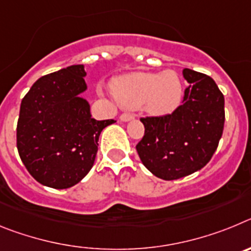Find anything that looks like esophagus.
I'll return each instance as SVG.
<instances>
[{
	"label": "esophagus",
	"instance_id": "34e87169",
	"mask_svg": "<svg viewBox=\"0 0 251 251\" xmlns=\"http://www.w3.org/2000/svg\"><path fill=\"white\" fill-rule=\"evenodd\" d=\"M119 118H121V121H123V122H128V121H132V119H134V115L130 114V113H123V114H122Z\"/></svg>",
	"mask_w": 251,
	"mask_h": 251
}]
</instances>
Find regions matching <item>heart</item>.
<instances>
[{"label":"heart","instance_id":"heart-1","mask_svg":"<svg viewBox=\"0 0 251 251\" xmlns=\"http://www.w3.org/2000/svg\"><path fill=\"white\" fill-rule=\"evenodd\" d=\"M117 100L127 108H143L151 114H168L181 104L183 85L174 70L163 73H133L112 83Z\"/></svg>","mask_w":251,"mask_h":251}]
</instances>
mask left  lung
Returning <instances> with one entry per match:
<instances>
[{
  "instance_id": "8db88e82",
  "label": "left lung",
  "mask_w": 251,
  "mask_h": 251,
  "mask_svg": "<svg viewBox=\"0 0 251 251\" xmlns=\"http://www.w3.org/2000/svg\"><path fill=\"white\" fill-rule=\"evenodd\" d=\"M182 104L171 114L145 117V136L136 146L142 163L158 178L171 181L201 170L214 156L225 123L224 94L214 79L183 69Z\"/></svg>"
}]
</instances>
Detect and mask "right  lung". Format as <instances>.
Instances as JSON below:
<instances>
[{"label": "right lung", "mask_w": 251, "mask_h": 251, "mask_svg": "<svg viewBox=\"0 0 251 251\" xmlns=\"http://www.w3.org/2000/svg\"><path fill=\"white\" fill-rule=\"evenodd\" d=\"M83 65L44 75L24 97L17 122V151L28 174L41 185L69 188L94 165L100 132L113 119L95 121Z\"/></svg>", "instance_id": "1"}]
</instances>
